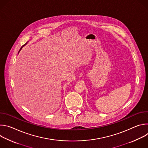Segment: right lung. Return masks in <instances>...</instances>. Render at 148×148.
I'll use <instances>...</instances> for the list:
<instances>
[{
	"label": "right lung",
	"mask_w": 148,
	"mask_h": 148,
	"mask_svg": "<svg viewBox=\"0 0 148 148\" xmlns=\"http://www.w3.org/2000/svg\"><path fill=\"white\" fill-rule=\"evenodd\" d=\"M26 44H27V43H26V44H25V45H26ZM25 46V45H23V46H22V47H21V48H20V50H19V51H18V53H19V52H20V50H22V48H23V46Z\"/></svg>",
	"instance_id": "obj_1"
}]
</instances>
